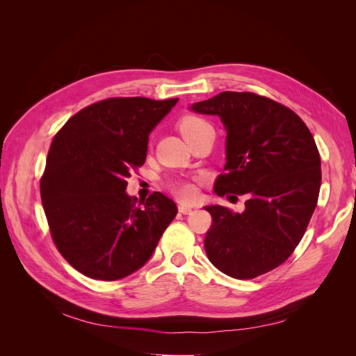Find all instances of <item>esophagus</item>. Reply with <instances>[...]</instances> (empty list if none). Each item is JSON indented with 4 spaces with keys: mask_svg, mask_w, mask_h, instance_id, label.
Masks as SVG:
<instances>
[{
    "mask_svg": "<svg viewBox=\"0 0 356 356\" xmlns=\"http://www.w3.org/2000/svg\"><path fill=\"white\" fill-rule=\"evenodd\" d=\"M191 207H188V204H178V211L181 213H190L191 212Z\"/></svg>",
    "mask_w": 356,
    "mask_h": 356,
    "instance_id": "34e87169",
    "label": "esophagus"
}]
</instances>
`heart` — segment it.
Returning a JSON list of instances; mask_svg holds the SVG:
<instances>
[{
    "label": "heart",
    "mask_w": 356,
    "mask_h": 356,
    "mask_svg": "<svg viewBox=\"0 0 356 356\" xmlns=\"http://www.w3.org/2000/svg\"><path fill=\"white\" fill-rule=\"evenodd\" d=\"M179 132L182 134L187 139V143L190 139L195 136L200 135L202 132L208 131V129H212V126L204 120V118L199 115H184L178 123ZM169 190L174 196H177L181 200L191 202L197 197V184L196 179H175L169 182Z\"/></svg>",
    "instance_id": "heart-1"
}]
</instances>
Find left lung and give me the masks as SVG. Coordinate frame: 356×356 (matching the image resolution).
Listing matches in <instances>:
<instances>
[{"mask_svg":"<svg viewBox=\"0 0 356 356\" xmlns=\"http://www.w3.org/2000/svg\"><path fill=\"white\" fill-rule=\"evenodd\" d=\"M191 110L218 115L227 131L218 196L248 195L245 211L212 204L204 236L209 261L234 279H254L288 260L307 229L321 188V157L305 122L251 92H221Z\"/></svg>","mask_w":356,"mask_h":356,"instance_id":"left-lung-1","label":"left lung"}]
</instances>
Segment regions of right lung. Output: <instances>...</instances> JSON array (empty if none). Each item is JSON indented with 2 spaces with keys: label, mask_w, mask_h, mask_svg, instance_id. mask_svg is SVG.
Wrapping results in <instances>:
<instances>
[{
  "label": "right lung",
  "mask_w": 356,
  "mask_h": 356,
  "mask_svg": "<svg viewBox=\"0 0 356 356\" xmlns=\"http://www.w3.org/2000/svg\"><path fill=\"white\" fill-rule=\"evenodd\" d=\"M178 102L108 98L72 115L55 135L40 181L41 202L58 251L80 273L117 281L141 268L175 218L160 191L126 195L144 165L148 135Z\"/></svg>",
  "instance_id": "right-lung-1"
}]
</instances>
